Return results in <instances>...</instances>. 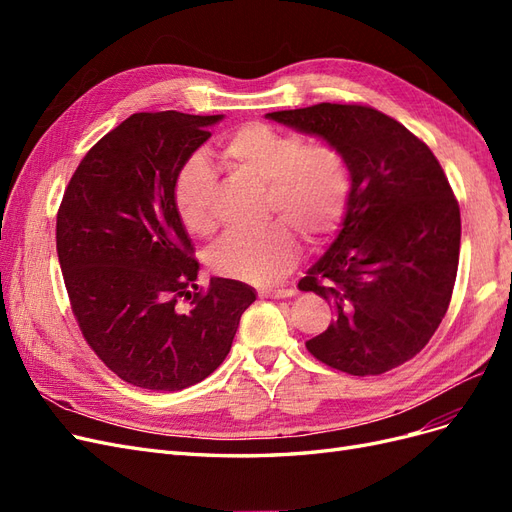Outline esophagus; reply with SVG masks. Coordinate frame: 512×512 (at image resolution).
<instances>
[{"mask_svg": "<svg viewBox=\"0 0 512 512\" xmlns=\"http://www.w3.org/2000/svg\"><path fill=\"white\" fill-rule=\"evenodd\" d=\"M294 288H269V290H262L260 294L262 297L267 299H288V297H294Z\"/></svg>", "mask_w": 512, "mask_h": 512, "instance_id": "obj_1", "label": "esophagus"}]
</instances>
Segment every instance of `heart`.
<instances>
[{"label": "heart", "instance_id": "1", "mask_svg": "<svg viewBox=\"0 0 512 512\" xmlns=\"http://www.w3.org/2000/svg\"><path fill=\"white\" fill-rule=\"evenodd\" d=\"M220 160L265 183V211L280 215L252 232H228L209 254V267L230 280L269 286L297 262L299 243L322 241L344 220L352 170L346 153L331 141H309L269 123H243L218 149ZM213 168L203 156L185 160L173 183V203L185 230L205 237L215 228Z\"/></svg>", "mask_w": 512, "mask_h": 512}]
</instances>
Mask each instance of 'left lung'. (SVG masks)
<instances>
[{"label": "left lung", "mask_w": 512, "mask_h": 512, "mask_svg": "<svg viewBox=\"0 0 512 512\" xmlns=\"http://www.w3.org/2000/svg\"><path fill=\"white\" fill-rule=\"evenodd\" d=\"M267 117L335 143L352 170L342 230L299 282L335 312L307 350L350 376L410 361L440 327L459 265V205L440 162L371 106L322 102Z\"/></svg>", "instance_id": "left-lung-1"}]
</instances>
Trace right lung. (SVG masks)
<instances>
[{
    "mask_svg": "<svg viewBox=\"0 0 512 512\" xmlns=\"http://www.w3.org/2000/svg\"><path fill=\"white\" fill-rule=\"evenodd\" d=\"M222 115L134 113L87 151L57 211V256L83 337L128 384L181 391L222 365L256 292L211 277L173 183ZM189 301V307L182 305Z\"/></svg>",
    "mask_w": 512,
    "mask_h": 512,
    "instance_id": "obj_1",
    "label": "right lung"
}]
</instances>
